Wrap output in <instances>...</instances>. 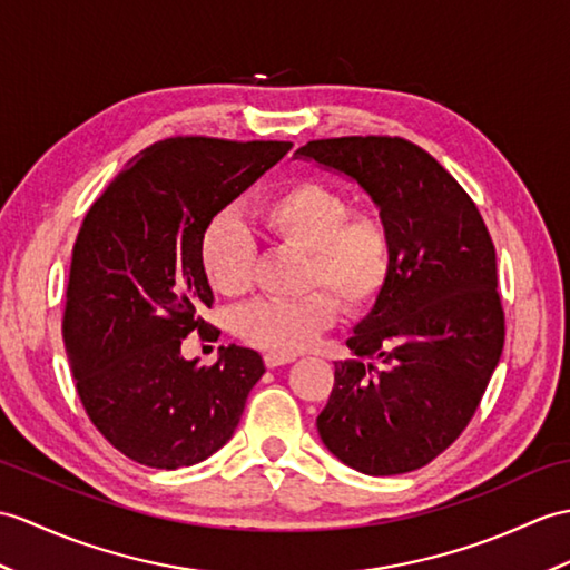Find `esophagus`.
Here are the masks:
<instances>
[{"instance_id": "1", "label": "esophagus", "mask_w": 570, "mask_h": 570, "mask_svg": "<svg viewBox=\"0 0 570 570\" xmlns=\"http://www.w3.org/2000/svg\"><path fill=\"white\" fill-rule=\"evenodd\" d=\"M291 362H294V356H291V354H274V352L264 354V364H267L269 368L284 366V364H291Z\"/></svg>"}]
</instances>
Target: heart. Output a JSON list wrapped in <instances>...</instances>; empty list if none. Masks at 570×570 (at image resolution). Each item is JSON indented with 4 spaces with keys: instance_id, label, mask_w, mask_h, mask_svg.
I'll list each match as a JSON object with an SVG mask.
<instances>
[{
    "instance_id": "1",
    "label": "heart",
    "mask_w": 570,
    "mask_h": 570,
    "mask_svg": "<svg viewBox=\"0 0 570 570\" xmlns=\"http://www.w3.org/2000/svg\"><path fill=\"white\" fill-rule=\"evenodd\" d=\"M259 218L276 243L308 255L306 288H327L347 311H364L391 276V235L381 218L352 210L330 184L303 179L262 204ZM255 237L235 214H218L202 237V269L210 288L240 296L253 286ZM330 293V294H331ZM328 294V295H330ZM326 291L303 298H257L233 313L235 335L274 354L308 350L337 321Z\"/></svg>"
}]
</instances>
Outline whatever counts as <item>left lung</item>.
<instances>
[{"label":"left lung","mask_w":570,"mask_h":570,"mask_svg":"<svg viewBox=\"0 0 570 570\" xmlns=\"http://www.w3.org/2000/svg\"><path fill=\"white\" fill-rule=\"evenodd\" d=\"M354 179L391 235V276L335 362L317 434L366 475L422 469L466 430L505 342L495 247L471 196L415 142L311 140L296 150ZM380 366L376 367L375 364Z\"/></svg>","instance_id":"8db88e82"}]
</instances>
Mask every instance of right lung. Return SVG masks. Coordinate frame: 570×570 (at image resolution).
Returning a JSON list of instances; mask_svg holds the SVG:
<instances>
[{
    "mask_svg": "<svg viewBox=\"0 0 570 570\" xmlns=\"http://www.w3.org/2000/svg\"><path fill=\"white\" fill-rule=\"evenodd\" d=\"M291 142L167 138L145 148L97 198L72 247L62 340L89 420L150 469L208 459L230 440L264 374L255 350L220 347L214 366L184 360L194 330H220L202 237Z\"/></svg>",
    "mask_w": 570,
    "mask_h": 570,
    "instance_id": "add662e5",
    "label": "right lung"
}]
</instances>
